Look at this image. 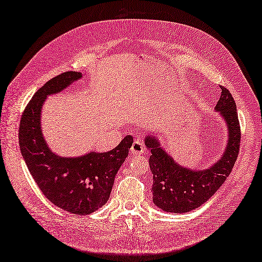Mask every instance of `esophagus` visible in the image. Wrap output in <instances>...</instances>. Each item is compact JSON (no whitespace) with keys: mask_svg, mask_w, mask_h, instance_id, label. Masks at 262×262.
<instances>
[{"mask_svg":"<svg viewBox=\"0 0 262 262\" xmlns=\"http://www.w3.org/2000/svg\"><path fill=\"white\" fill-rule=\"evenodd\" d=\"M144 151V147H143V143L140 142V140H135V142L133 143L132 147H130V152L133 154V155L135 156H139L142 155Z\"/></svg>","mask_w":262,"mask_h":262,"instance_id":"esophagus-1","label":"esophagus"}]
</instances>
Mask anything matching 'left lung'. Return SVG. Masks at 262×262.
<instances>
[{
	"instance_id": "8db88e82",
	"label": "left lung",
	"mask_w": 262,
	"mask_h": 262,
	"mask_svg": "<svg viewBox=\"0 0 262 262\" xmlns=\"http://www.w3.org/2000/svg\"><path fill=\"white\" fill-rule=\"evenodd\" d=\"M221 96L214 107L227 126L228 139L221 157L211 166L191 169L177 163L165 150L155 135L145 137V146L151 152L152 201L166 212L185 213L200 207L213 196L236 163L240 147V125L236 103L227 89L221 86Z\"/></svg>"
}]
</instances>
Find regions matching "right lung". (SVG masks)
Returning <instances> with one entry per match:
<instances>
[{
    "label": "right lung",
    "mask_w": 262,
    "mask_h": 262,
    "mask_svg": "<svg viewBox=\"0 0 262 262\" xmlns=\"http://www.w3.org/2000/svg\"><path fill=\"white\" fill-rule=\"evenodd\" d=\"M82 77L78 72L63 73L34 94L23 112L18 143L26 166L44 196L63 210L85 216L107 203L116 173L128 156L133 137L126 136L110 151H90L77 157L59 156L50 148L41 125L45 99Z\"/></svg>",
    "instance_id": "obj_1"
}]
</instances>
